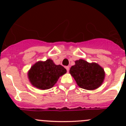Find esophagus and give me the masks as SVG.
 I'll use <instances>...</instances> for the list:
<instances>
[{
    "mask_svg": "<svg viewBox=\"0 0 126 126\" xmlns=\"http://www.w3.org/2000/svg\"><path fill=\"white\" fill-rule=\"evenodd\" d=\"M65 69H66L67 71V73H69V67L66 66V67H65Z\"/></svg>",
    "mask_w": 126,
    "mask_h": 126,
    "instance_id": "34e87169",
    "label": "esophagus"
}]
</instances>
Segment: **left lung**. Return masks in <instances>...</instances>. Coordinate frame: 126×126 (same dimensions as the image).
Returning a JSON list of instances; mask_svg holds the SVG:
<instances>
[{"label": "left lung", "mask_w": 126, "mask_h": 126, "mask_svg": "<svg viewBox=\"0 0 126 126\" xmlns=\"http://www.w3.org/2000/svg\"><path fill=\"white\" fill-rule=\"evenodd\" d=\"M69 73L80 88L94 90L99 88L105 79L104 69L95 62L90 63L83 59L75 61V65L70 69Z\"/></svg>", "instance_id": "left-lung-1"}]
</instances>
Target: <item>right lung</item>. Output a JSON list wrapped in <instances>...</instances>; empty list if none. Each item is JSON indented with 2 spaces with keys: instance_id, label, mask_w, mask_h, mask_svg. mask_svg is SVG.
<instances>
[{
  "instance_id": "add662e5",
  "label": "right lung",
  "mask_w": 126,
  "mask_h": 126,
  "mask_svg": "<svg viewBox=\"0 0 126 126\" xmlns=\"http://www.w3.org/2000/svg\"><path fill=\"white\" fill-rule=\"evenodd\" d=\"M66 72L64 67L56 65L52 59H48L33 64L28 71V77L32 86L45 90L53 87L60 77Z\"/></svg>"
}]
</instances>
